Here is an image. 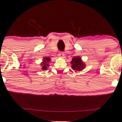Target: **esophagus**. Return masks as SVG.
Masks as SVG:
<instances>
[{
    "label": "esophagus",
    "mask_w": 122,
    "mask_h": 122,
    "mask_svg": "<svg viewBox=\"0 0 122 122\" xmlns=\"http://www.w3.org/2000/svg\"><path fill=\"white\" fill-rule=\"evenodd\" d=\"M58 55L59 56V57H61V58H64V53L63 52H60Z\"/></svg>",
    "instance_id": "esophagus-1"
}]
</instances>
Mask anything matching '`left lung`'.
<instances>
[{"label":"left lung","instance_id":"8db88e82","mask_svg":"<svg viewBox=\"0 0 122 122\" xmlns=\"http://www.w3.org/2000/svg\"><path fill=\"white\" fill-rule=\"evenodd\" d=\"M72 68L75 71H81L85 67V64L79 56L73 58L71 61Z\"/></svg>","mask_w":122,"mask_h":122}]
</instances>
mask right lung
I'll return each mask as SVG.
<instances>
[{
  "instance_id": "right-lung-1",
  "label": "right lung",
  "mask_w": 122,
  "mask_h": 122,
  "mask_svg": "<svg viewBox=\"0 0 122 122\" xmlns=\"http://www.w3.org/2000/svg\"><path fill=\"white\" fill-rule=\"evenodd\" d=\"M50 61V59L48 57H46V58H43V62L42 63L41 66H42V69L43 70H46V69L47 68V67H49V64H48V63L49 61Z\"/></svg>"
}]
</instances>
